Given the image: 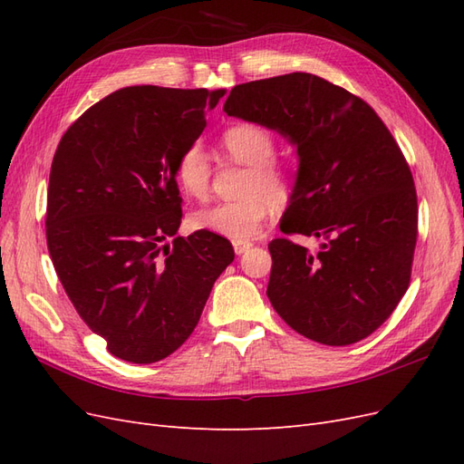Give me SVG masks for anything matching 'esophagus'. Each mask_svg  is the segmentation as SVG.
Masks as SVG:
<instances>
[{
  "label": "esophagus",
  "mask_w": 464,
  "mask_h": 464,
  "mask_svg": "<svg viewBox=\"0 0 464 464\" xmlns=\"http://www.w3.org/2000/svg\"><path fill=\"white\" fill-rule=\"evenodd\" d=\"M254 246L251 242H234V251H236V256H242V254H246V251Z\"/></svg>",
  "instance_id": "esophagus-1"
}]
</instances>
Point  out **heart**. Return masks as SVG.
<instances>
[{
  "mask_svg": "<svg viewBox=\"0 0 464 464\" xmlns=\"http://www.w3.org/2000/svg\"><path fill=\"white\" fill-rule=\"evenodd\" d=\"M220 147L236 164L247 168L240 193L244 198L207 207L191 215L198 230L213 232L228 240L246 242L256 237L273 210L290 201L294 178L290 168L275 159V137L263 125L237 121L220 133ZM178 188L189 198L207 199L213 179L207 150L193 143L179 152L174 166Z\"/></svg>",
  "mask_w": 464,
  "mask_h": 464,
  "instance_id": "1",
  "label": "heart"
}]
</instances>
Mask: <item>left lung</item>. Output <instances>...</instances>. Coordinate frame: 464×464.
I'll return each mask as SVG.
<instances>
[{
	"instance_id": "8db88e82",
	"label": "left lung",
	"mask_w": 464,
	"mask_h": 464,
	"mask_svg": "<svg viewBox=\"0 0 464 464\" xmlns=\"http://www.w3.org/2000/svg\"><path fill=\"white\" fill-rule=\"evenodd\" d=\"M224 111L296 145L300 168L266 286L288 325L329 346L354 344L395 312L411 285L418 237L412 172L395 137L360 96L312 73L236 85Z\"/></svg>"
}]
</instances>
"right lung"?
<instances>
[{"mask_svg": "<svg viewBox=\"0 0 464 464\" xmlns=\"http://www.w3.org/2000/svg\"><path fill=\"white\" fill-rule=\"evenodd\" d=\"M224 91L125 87L91 106L55 149L46 242L69 300L110 354L152 363L188 341L232 244L178 236L174 166Z\"/></svg>", "mask_w": 464, "mask_h": 464, "instance_id": "1", "label": "right lung"}]
</instances>
